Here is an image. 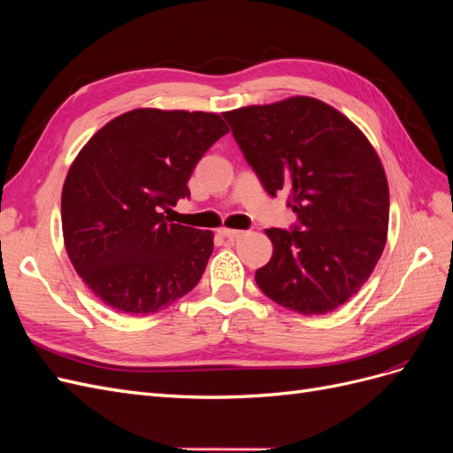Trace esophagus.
<instances>
[{
	"mask_svg": "<svg viewBox=\"0 0 453 453\" xmlns=\"http://www.w3.org/2000/svg\"><path fill=\"white\" fill-rule=\"evenodd\" d=\"M219 234H221L223 238H226V240H238L240 236H243V230H234V228H219Z\"/></svg>",
	"mask_w": 453,
	"mask_h": 453,
	"instance_id": "obj_1",
	"label": "esophagus"
}]
</instances>
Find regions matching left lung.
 <instances>
[{
    "label": "left lung",
    "mask_w": 453,
    "mask_h": 453,
    "mask_svg": "<svg viewBox=\"0 0 453 453\" xmlns=\"http://www.w3.org/2000/svg\"><path fill=\"white\" fill-rule=\"evenodd\" d=\"M236 143L270 196L289 190V230L268 228L273 253L255 281L303 315L336 310L370 278L388 240L389 187L353 122L308 96L226 111Z\"/></svg>",
    "instance_id": "obj_1"
}]
</instances>
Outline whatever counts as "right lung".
I'll return each mask as SVG.
<instances>
[{"label":"right lung","instance_id":"right-lung-1","mask_svg":"<svg viewBox=\"0 0 453 453\" xmlns=\"http://www.w3.org/2000/svg\"><path fill=\"white\" fill-rule=\"evenodd\" d=\"M228 132L215 113L134 109L81 149L62 188L67 257L107 306L155 313L193 291L213 232L172 223L198 160Z\"/></svg>","mask_w":453,"mask_h":453}]
</instances>
